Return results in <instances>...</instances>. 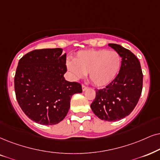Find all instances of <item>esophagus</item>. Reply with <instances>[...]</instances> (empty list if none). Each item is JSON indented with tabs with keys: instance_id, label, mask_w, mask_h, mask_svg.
<instances>
[{
	"instance_id": "obj_1",
	"label": "esophagus",
	"mask_w": 160,
	"mask_h": 160,
	"mask_svg": "<svg viewBox=\"0 0 160 160\" xmlns=\"http://www.w3.org/2000/svg\"><path fill=\"white\" fill-rule=\"evenodd\" d=\"M82 91H83V92H85V91H86L87 88H88V87L85 86V85H82Z\"/></svg>"
}]
</instances>
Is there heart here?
Wrapping results in <instances>:
<instances>
[{
	"instance_id": "obj_1",
	"label": "heart",
	"mask_w": 160,
	"mask_h": 160,
	"mask_svg": "<svg viewBox=\"0 0 160 160\" xmlns=\"http://www.w3.org/2000/svg\"><path fill=\"white\" fill-rule=\"evenodd\" d=\"M122 59L115 51L106 49L84 50L78 52L73 62H67V68L75 79L88 73L94 86H105L112 82L120 69Z\"/></svg>"
}]
</instances>
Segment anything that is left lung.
<instances>
[{
  "mask_svg": "<svg viewBox=\"0 0 160 160\" xmlns=\"http://www.w3.org/2000/svg\"><path fill=\"white\" fill-rule=\"evenodd\" d=\"M108 46L122 58L116 78L102 89H96L91 108L100 120L115 122L129 115L138 102L142 90L143 75L138 58L118 44Z\"/></svg>",
  "mask_w": 160,
  "mask_h": 160,
  "instance_id": "left-lung-1",
  "label": "left lung"
}]
</instances>
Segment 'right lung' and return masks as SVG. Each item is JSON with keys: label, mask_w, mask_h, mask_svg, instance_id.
Returning a JSON list of instances; mask_svg holds the SVG:
<instances>
[{"label": "right lung", "mask_w": 160, "mask_h": 160, "mask_svg": "<svg viewBox=\"0 0 160 160\" xmlns=\"http://www.w3.org/2000/svg\"><path fill=\"white\" fill-rule=\"evenodd\" d=\"M62 49L43 48L20 59L15 76L16 99L22 111L34 122L59 123L70 108L72 96L82 92L81 85L64 78L67 71Z\"/></svg>", "instance_id": "obj_1"}]
</instances>
